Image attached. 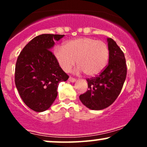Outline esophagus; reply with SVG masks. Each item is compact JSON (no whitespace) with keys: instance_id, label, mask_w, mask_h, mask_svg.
I'll return each mask as SVG.
<instances>
[{"instance_id":"obj_1","label":"esophagus","mask_w":147,"mask_h":147,"mask_svg":"<svg viewBox=\"0 0 147 147\" xmlns=\"http://www.w3.org/2000/svg\"><path fill=\"white\" fill-rule=\"evenodd\" d=\"M68 80H69V82H75L76 81V79L75 78H73V77H69Z\"/></svg>"}]
</instances>
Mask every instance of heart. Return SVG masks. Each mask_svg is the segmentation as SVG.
I'll return each mask as SVG.
<instances>
[{
    "label": "heart",
    "instance_id": "1",
    "mask_svg": "<svg viewBox=\"0 0 147 147\" xmlns=\"http://www.w3.org/2000/svg\"><path fill=\"white\" fill-rule=\"evenodd\" d=\"M54 56L65 72L70 71L75 63L77 70L88 77L101 73L109 61V49L105 42L90 37H81L65 42L63 46L54 49Z\"/></svg>",
    "mask_w": 147,
    "mask_h": 147
}]
</instances>
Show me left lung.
I'll return each instance as SVG.
<instances>
[{"label":"left lung","mask_w":147,"mask_h":147,"mask_svg":"<svg viewBox=\"0 0 147 147\" xmlns=\"http://www.w3.org/2000/svg\"><path fill=\"white\" fill-rule=\"evenodd\" d=\"M109 49V64L100 75L87 79L88 90L79 96L84 106L91 110H102L109 107L117 98L126 77L124 55L116 42L107 38Z\"/></svg>","instance_id":"obj_1"}]
</instances>
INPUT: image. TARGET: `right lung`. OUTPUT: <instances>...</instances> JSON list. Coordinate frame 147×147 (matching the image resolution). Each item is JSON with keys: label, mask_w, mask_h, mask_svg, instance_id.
<instances>
[{"label": "right lung", "mask_w": 147, "mask_h": 147, "mask_svg": "<svg viewBox=\"0 0 147 147\" xmlns=\"http://www.w3.org/2000/svg\"><path fill=\"white\" fill-rule=\"evenodd\" d=\"M63 36L43 34L34 37L18 57L15 84L25 104L36 112L48 110L57 98L59 82L69 78L50 51L55 41Z\"/></svg>", "instance_id": "add662e5"}]
</instances>
